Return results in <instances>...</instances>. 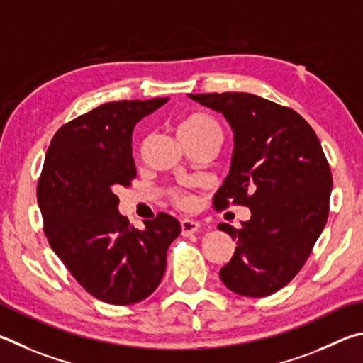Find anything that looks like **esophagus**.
Instances as JSON below:
<instances>
[{
	"label": "esophagus",
	"instance_id": "obj_1",
	"mask_svg": "<svg viewBox=\"0 0 363 363\" xmlns=\"http://www.w3.org/2000/svg\"><path fill=\"white\" fill-rule=\"evenodd\" d=\"M199 228H201V225L194 220H183L182 221V234H183V236H191V234L198 231Z\"/></svg>",
	"mask_w": 363,
	"mask_h": 363
}]
</instances>
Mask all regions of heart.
I'll list each match as a JSON object with an SVG mask.
<instances>
[{"label":"heart","mask_w":363,"mask_h":363,"mask_svg":"<svg viewBox=\"0 0 363 363\" xmlns=\"http://www.w3.org/2000/svg\"><path fill=\"white\" fill-rule=\"evenodd\" d=\"M178 135L182 137L183 143H186L207 137H221V129L212 116L201 111H194L183 116L178 123ZM170 199L182 211H189L196 206L194 196L186 191H180V189H174L170 193Z\"/></svg>","instance_id":"obj_1"}]
</instances>
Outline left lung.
<instances>
[{"mask_svg":"<svg viewBox=\"0 0 363 363\" xmlns=\"http://www.w3.org/2000/svg\"><path fill=\"white\" fill-rule=\"evenodd\" d=\"M223 113L234 132L230 175L213 206L250 208L242 228L218 225L236 240L220 279L234 294L268 296L306 263L327 223L333 178L313 127L289 106L245 92L189 94Z\"/></svg>","mask_w":363,"mask_h":363,"instance_id":"8db88e82","label":"left lung"}]
</instances>
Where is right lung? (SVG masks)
Returning <instances> with one entry per match:
<instances>
[{
    "label": "right lung",
    "mask_w": 363,
    "mask_h": 363,
    "mask_svg": "<svg viewBox=\"0 0 363 363\" xmlns=\"http://www.w3.org/2000/svg\"><path fill=\"white\" fill-rule=\"evenodd\" d=\"M169 99L104 104L63 124L50 140L36 196L50 249L100 301L133 304L157 289L182 226L169 213L133 228L116 191L137 177L133 127Z\"/></svg>",
    "instance_id": "add662e5"
}]
</instances>
